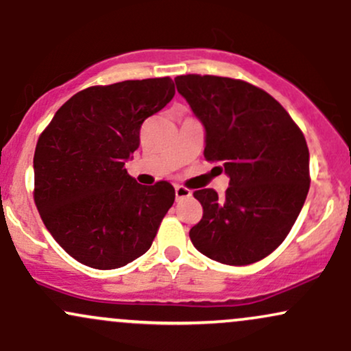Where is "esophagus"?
<instances>
[{
  "label": "esophagus",
  "instance_id": "1",
  "mask_svg": "<svg viewBox=\"0 0 351 351\" xmlns=\"http://www.w3.org/2000/svg\"><path fill=\"white\" fill-rule=\"evenodd\" d=\"M175 195H176V199L189 198V196H191V189L181 186V184H176V186H175Z\"/></svg>",
  "mask_w": 351,
  "mask_h": 351
}]
</instances>
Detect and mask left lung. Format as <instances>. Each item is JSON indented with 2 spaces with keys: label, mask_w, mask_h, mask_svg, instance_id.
Listing matches in <instances>:
<instances>
[{
  "label": "left lung",
  "mask_w": 351,
  "mask_h": 351,
  "mask_svg": "<svg viewBox=\"0 0 351 351\" xmlns=\"http://www.w3.org/2000/svg\"><path fill=\"white\" fill-rule=\"evenodd\" d=\"M175 82L204 125V158L229 176L223 198L213 188L193 193L203 217L189 239L221 264L257 263L287 237L307 198L305 136L272 95L244 80L188 74Z\"/></svg>",
  "instance_id": "1"
}]
</instances>
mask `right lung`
<instances>
[{
    "instance_id": "add662e5",
    "label": "right lung",
    "mask_w": 351,
    "mask_h": 351,
    "mask_svg": "<svg viewBox=\"0 0 351 351\" xmlns=\"http://www.w3.org/2000/svg\"><path fill=\"white\" fill-rule=\"evenodd\" d=\"M173 95L170 77L87 87L39 135L36 208L56 243L80 264L117 269L150 249L175 188L136 183L125 162L138 148L142 123Z\"/></svg>"
}]
</instances>
